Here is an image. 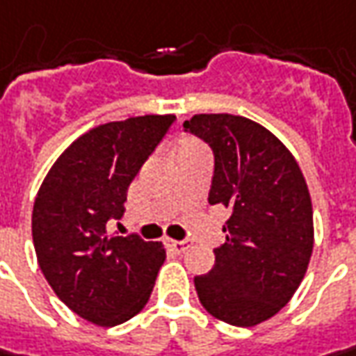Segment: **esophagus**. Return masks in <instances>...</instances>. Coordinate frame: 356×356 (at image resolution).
<instances>
[{
	"instance_id": "34e87169",
	"label": "esophagus",
	"mask_w": 356,
	"mask_h": 356,
	"mask_svg": "<svg viewBox=\"0 0 356 356\" xmlns=\"http://www.w3.org/2000/svg\"><path fill=\"white\" fill-rule=\"evenodd\" d=\"M165 244H167V248H169V250H173V252H175V254H183V252L189 248V242H187V240H171V238H167Z\"/></svg>"
}]
</instances>
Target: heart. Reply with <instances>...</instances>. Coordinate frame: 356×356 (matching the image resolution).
Returning <instances> with one entry per match:
<instances>
[{
  "instance_id": "obj_1",
  "label": "heart",
  "mask_w": 356,
  "mask_h": 356,
  "mask_svg": "<svg viewBox=\"0 0 356 356\" xmlns=\"http://www.w3.org/2000/svg\"><path fill=\"white\" fill-rule=\"evenodd\" d=\"M193 149H202L201 143H199V141H195V140H185L183 143H181V145H179L177 155L179 154H187V152H193Z\"/></svg>"
}]
</instances>
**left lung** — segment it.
I'll list each match as a JSON object with an SVG mask.
<instances>
[{
    "label": "left lung",
    "instance_id": "left-lung-1",
    "mask_svg": "<svg viewBox=\"0 0 356 356\" xmlns=\"http://www.w3.org/2000/svg\"><path fill=\"white\" fill-rule=\"evenodd\" d=\"M215 152L211 204L225 207L227 242L195 277L202 307L236 327H254L288 303L313 252L312 195L296 157L258 122L197 114L183 124Z\"/></svg>",
    "mask_w": 356,
    "mask_h": 356
}]
</instances>
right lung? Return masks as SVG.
Masks as SVG:
<instances>
[{
  "mask_svg": "<svg viewBox=\"0 0 356 356\" xmlns=\"http://www.w3.org/2000/svg\"><path fill=\"white\" fill-rule=\"evenodd\" d=\"M175 116L147 114L88 129L58 155L35 197L33 244L44 280L82 319L114 327L145 307L165 260L161 242L108 232L131 181Z\"/></svg>",
  "mask_w": 356,
  "mask_h": 356,
  "instance_id": "obj_1",
  "label": "right lung"
}]
</instances>
